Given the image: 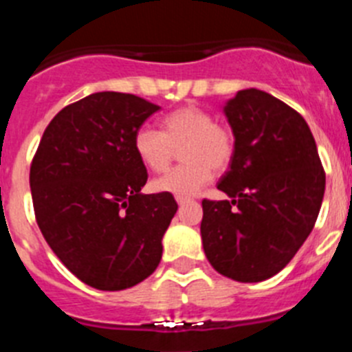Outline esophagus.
<instances>
[{"label":"esophagus","instance_id":"1","mask_svg":"<svg viewBox=\"0 0 352 352\" xmlns=\"http://www.w3.org/2000/svg\"><path fill=\"white\" fill-rule=\"evenodd\" d=\"M188 201H190V199L183 197V195H176V203L178 204H185V203H188Z\"/></svg>","mask_w":352,"mask_h":352}]
</instances>
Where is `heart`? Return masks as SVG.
<instances>
[{
    "label": "heart",
    "instance_id": "1",
    "mask_svg": "<svg viewBox=\"0 0 352 352\" xmlns=\"http://www.w3.org/2000/svg\"><path fill=\"white\" fill-rule=\"evenodd\" d=\"M179 148L183 164L153 182L155 192L197 194L213 178V170L222 173L229 167L234 157V135L197 105L174 109L160 120V130L141 126L133 135V151L155 174L167 170Z\"/></svg>",
    "mask_w": 352,
    "mask_h": 352
}]
</instances>
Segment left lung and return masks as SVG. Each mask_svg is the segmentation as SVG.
Masks as SVG:
<instances>
[{"instance_id": "1", "label": "left lung", "mask_w": 352, "mask_h": 352, "mask_svg": "<svg viewBox=\"0 0 352 352\" xmlns=\"http://www.w3.org/2000/svg\"><path fill=\"white\" fill-rule=\"evenodd\" d=\"M234 157L219 182L231 201H203L204 254L220 275L261 282L284 270L312 232L326 176L307 121L250 88L223 105Z\"/></svg>"}]
</instances>
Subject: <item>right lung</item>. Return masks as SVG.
Returning <instances> with one entry per match:
<instances>
[{"label":"right lung","instance_id":"obj_1","mask_svg":"<svg viewBox=\"0 0 352 352\" xmlns=\"http://www.w3.org/2000/svg\"><path fill=\"white\" fill-rule=\"evenodd\" d=\"M158 105L100 91L52 118L30 170L36 223L61 263L84 284L123 291L148 278L178 204L142 194L148 173L133 135Z\"/></svg>","mask_w":352,"mask_h":352}]
</instances>
